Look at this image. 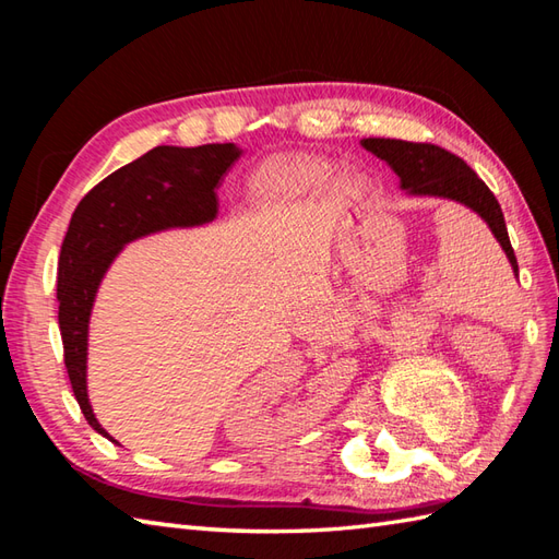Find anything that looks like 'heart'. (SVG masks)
Instances as JSON below:
<instances>
[{
    "label": "heart",
    "instance_id": "heart-1",
    "mask_svg": "<svg viewBox=\"0 0 559 559\" xmlns=\"http://www.w3.org/2000/svg\"><path fill=\"white\" fill-rule=\"evenodd\" d=\"M326 177L329 168L324 163H269L252 175V180H249V194L257 201H276L286 194H300L307 192V189L322 187Z\"/></svg>",
    "mask_w": 559,
    "mask_h": 559
}]
</instances>
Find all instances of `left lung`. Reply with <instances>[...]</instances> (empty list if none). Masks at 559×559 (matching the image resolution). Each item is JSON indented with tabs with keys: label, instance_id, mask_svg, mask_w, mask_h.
I'll use <instances>...</instances> for the list:
<instances>
[{
	"label": "left lung",
	"instance_id": "8db88e82",
	"mask_svg": "<svg viewBox=\"0 0 559 559\" xmlns=\"http://www.w3.org/2000/svg\"><path fill=\"white\" fill-rule=\"evenodd\" d=\"M365 151L382 158L391 170L399 175L401 189L411 197H439L451 199L456 204L468 206L473 213L488 223V228L504 249L512 264L514 276L519 278V264L514 257L512 242L507 235V223L502 209L497 204L495 194L480 177L473 173L454 153H449L432 144H413L401 139H362Z\"/></svg>",
	"mask_w": 559,
	"mask_h": 559
}]
</instances>
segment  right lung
<instances>
[{
  "instance_id": "add662e5",
  "label": "right lung",
  "mask_w": 559,
  "mask_h": 559,
  "mask_svg": "<svg viewBox=\"0 0 559 559\" xmlns=\"http://www.w3.org/2000/svg\"><path fill=\"white\" fill-rule=\"evenodd\" d=\"M240 156L242 148L235 144L156 146L93 187L69 221L57 264L64 365L81 413L110 442L115 439L93 413L86 386L88 324L105 273L124 245L139 237L216 218V189Z\"/></svg>"
}]
</instances>
